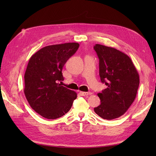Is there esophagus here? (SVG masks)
<instances>
[{"label":"esophagus","instance_id":"obj_1","mask_svg":"<svg viewBox=\"0 0 156 156\" xmlns=\"http://www.w3.org/2000/svg\"><path fill=\"white\" fill-rule=\"evenodd\" d=\"M79 94L83 96H85L89 95V94H91L90 92H81V91L79 92Z\"/></svg>","mask_w":156,"mask_h":156}]
</instances>
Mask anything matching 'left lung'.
Listing matches in <instances>:
<instances>
[{
	"instance_id": "obj_1",
	"label": "left lung",
	"mask_w": 156,
	"mask_h": 156,
	"mask_svg": "<svg viewBox=\"0 0 156 156\" xmlns=\"http://www.w3.org/2000/svg\"><path fill=\"white\" fill-rule=\"evenodd\" d=\"M101 81L107 88L98 93L101 104L94 112L103 119L123 115L134 101L139 85V75L128 56L115 48L96 44Z\"/></svg>"
}]
</instances>
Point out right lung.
<instances>
[{"label":"right lung","mask_w":156,"mask_h":156,"mask_svg":"<svg viewBox=\"0 0 156 156\" xmlns=\"http://www.w3.org/2000/svg\"><path fill=\"white\" fill-rule=\"evenodd\" d=\"M78 43L44 47L33 55L25 73L24 93L30 107L41 116L56 119L70 110L77 93L58 83L62 70L79 48Z\"/></svg>","instance_id":"add662e5"}]
</instances>
